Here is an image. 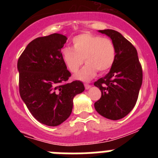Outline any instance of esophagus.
<instances>
[{"label": "esophagus", "instance_id": "obj_1", "mask_svg": "<svg viewBox=\"0 0 158 158\" xmlns=\"http://www.w3.org/2000/svg\"><path fill=\"white\" fill-rule=\"evenodd\" d=\"M85 89H89L91 88V85H89V84H85Z\"/></svg>", "mask_w": 158, "mask_h": 158}]
</instances>
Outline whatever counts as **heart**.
Listing matches in <instances>:
<instances>
[{
	"mask_svg": "<svg viewBox=\"0 0 158 158\" xmlns=\"http://www.w3.org/2000/svg\"><path fill=\"white\" fill-rule=\"evenodd\" d=\"M116 56L115 47L109 38L101 37L89 32L78 35L73 39V47L62 50L63 62L70 72L76 73L85 62L86 65L76 77L81 80H89L97 70L104 73L113 65Z\"/></svg>",
	"mask_w": 158,
	"mask_h": 158,
	"instance_id": "obj_1",
	"label": "heart"
}]
</instances>
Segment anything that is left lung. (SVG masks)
Instances as JSON below:
<instances>
[{
    "mask_svg": "<svg viewBox=\"0 0 158 158\" xmlns=\"http://www.w3.org/2000/svg\"><path fill=\"white\" fill-rule=\"evenodd\" d=\"M99 32L111 38L116 56L110 72L94 83L101 91V97L94 107L102 116L118 120L135 106L142 83V65L136 48L119 32L111 29Z\"/></svg>",
    "mask_w": 158,
    "mask_h": 158,
    "instance_id": "8db88e82",
    "label": "left lung"
}]
</instances>
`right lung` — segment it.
<instances>
[{
  "instance_id": "1",
  "label": "right lung",
  "mask_w": 158,
  "mask_h": 158,
  "mask_svg": "<svg viewBox=\"0 0 158 158\" xmlns=\"http://www.w3.org/2000/svg\"><path fill=\"white\" fill-rule=\"evenodd\" d=\"M66 40L58 33L39 37L18 59L20 97L34 118L47 126L56 127L66 120L73 97L85 90L80 81L67 82L71 73L61 52Z\"/></svg>"
}]
</instances>
